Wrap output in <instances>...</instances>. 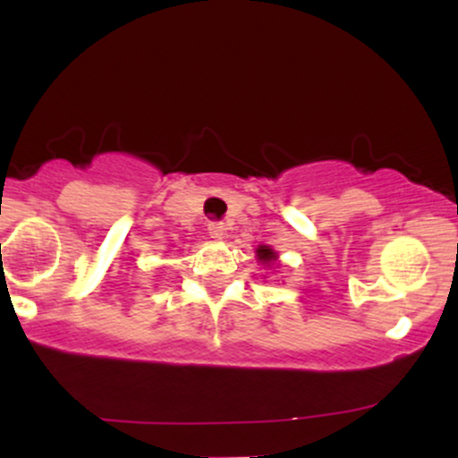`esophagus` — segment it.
Instances as JSON below:
<instances>
[{
	"label": "esophagus",
	"instance_id": "esophagus-1",
	"mask_svg": "<svg viewBox=\"0 0 458 458\" xmlns=\"http://www.w3.org/2000/svg\"><path fill=\"white\" fill-rule=\"evenodd\" d=\"M208 234H211V239L222 241V239H225V234H228V228H225L222 222H213V224H208Z\"/></svg>",
	"mask_w": 458,
	"mask_h": 458
}]
</instances>
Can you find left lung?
I'll list each match as a JSON object with an SVG mask.
<instances>
[{"mask_svg": "<svg viewBox=\"0 0 458 458\" xmlns=\"http://www.w3.org/2000/svg\"><path fill=\"white\" fill-rule=\"evenodd\" d=\"M256 260H259L262 267L277 265V251L273 250L271 245H259L256 247Z\"/></svg>", "mask_w": 458, "mask_h": 458, "instance_id": "8db88e82", "label": "left lung"}]
</instances>
